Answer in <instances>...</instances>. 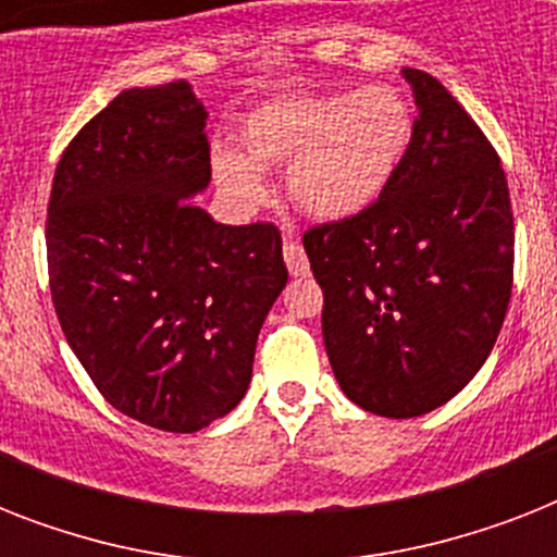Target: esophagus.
I'll list each match as a JSON object with an SVG mask.
<instances>
[{
  "label": "esophagus",
  "mask_w": 557,
  "mask_h": 557,
  "mask_svg": "<svg viewBox=\"0 0 557 557\" xmlns=\"http://www.w3.org/2000/svg\"><path fill=\"white\" fill-rule=\"evenodd\" d=\"M283 260H286L288 271L295 274V277H304L306 271H309V257H306L304 245L286 236V243H283Z\"/></svg>",
  "instance_id": "obj_1"
}]
</instances>
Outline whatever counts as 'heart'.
Segmentation results:
<instances>
[{
	"label": "heart",
	"instance_id": "heart-1",
	"mask_svg": "<svg viewBox=\"0 0 557 557\" xmlns=\"http://www.w3.org/2000/svg\"><path fill=\"white\" fill-rule=\"evenodd\" d=\"M243 156L216 152L219 187L239 205L265 199L260 170L288 164V196L306 216L338 222L364 213L396 178L413 141V112L389 86L286 95L253 109Z\"/></svg>",
	"mask_w": 557,
	"mask_h": 557
}]
</instances>
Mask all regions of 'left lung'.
<instances>
[{
  "mask_svg": "<svg viewBox=\"0 0 557 557\" xmlns=\"http://www.w3.org/2000/svg\"><path fill=\"white\" fill-rule=\"evenodd\" d=\"M401 74L419 115L396 178L364 213L304 234L332 372L349 401L387 419L431 413L474 379L515 274L497 152L436 77Z\"/></svg>",
  "mask_w": 557,
  "mask_h": 557,
  "instance_id": "obj_1",
  "label": "left lung"
}]
</instances>
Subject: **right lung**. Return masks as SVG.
I'll use <instances>...</instances> for the list:
<instances>
[{"label": "right lung", "mask_w": 557, "mask_h": 557, "mask_svg": "<svg viewBox=\"0 0 557 557\" xmlns=\"http://www.w3.org/2000/svg\"><path fill=\"white\" fill-rule=\"evenodd\" d=\"M208 112L190 83L121 91L57 164L46 219L51 300L100 396L170 433L243 401L265 314L286 286L271 222L219 225Z\"/></svg>", "instance_id": "obj_1"}]
</instances>
